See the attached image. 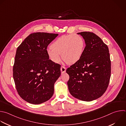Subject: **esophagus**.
Returning a JSON list of instances; mask_svg holds the SVG:
<instances>
[{
    "label": "esophagus",
    "instance_id": "1",
    "mask_svg": "<svg viewBox=\"0 0 126 126\" xmlns=\"http://www.w3.org/2000/svg\"><path fill=\"white\" fill-rule=\"evenodd\" d=\"M60 70H61V72L62 73H64L66 72V69L65 67L64 66H61V68H60Z\"/></svg>",
    "mask_w": 126,
    "mask_h": 126
}]
</instances>
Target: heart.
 I'll return each mask as SVG.
<instances>
[{
    "label": "heart",
    "instance_id": "obj_1",
    "mask_svg": "<svg viewBox=\"0 0 126 126\" xmlns=\"http://www.w3.org/2000/svg\"><path fill=\"white\" fill-rule=\"evenodd\" d=\"M85 48L83 37L77 34L63 35L58 37L47 50V54L53 62H60L62 58L68 64L78 62L81 58Z\"/></svg>",
    "mask_w": 126,
    "mask_h": 126
}]
</instances>
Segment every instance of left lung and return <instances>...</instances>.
I'll use <instances>...</instances> for the list:
<instances>
[{
  "mask_svg": "<svg viewBox=\"0 0 126 126\" xmlns=\"http://www.w3.org/2000/svg\"><path fill=\"white\" fill-rule=\"evenodd\" d=\"M85 39L86 47L80 59L67 70L68 89L74 97L91 101L106 91L111 76L109 49L102 39L90 32L78 33Z\"/></svg>",
  "mask_w": 126,
  "mask_h": 126,
  "instance_id": "left-lung-1",
  "label": "left lung"
}]
</instances>
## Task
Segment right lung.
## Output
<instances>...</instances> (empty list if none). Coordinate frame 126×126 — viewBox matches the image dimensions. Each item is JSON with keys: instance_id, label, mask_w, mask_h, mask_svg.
<instances>
[{"instance_id": "1", "label": "right lung", "mask_w": 126, "mask_h": 126, "mask_svg": "<svg viewBox=\"0 0 126 126\" xmlns=\"http://www.w3.org/2000/svg\"><path fill=\"white\" fill-rule=\"evenodd\" d=\"M58 34L34 32L18 47L13 69L17 91L26 101L39 104L48 100L61 75V65L49 59L48 45Z\"/></svg>"}]
</instances>
